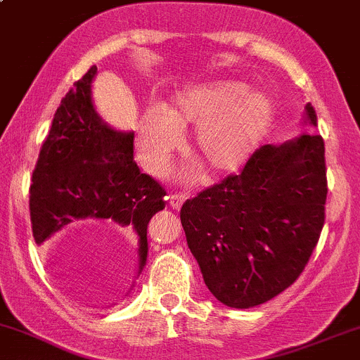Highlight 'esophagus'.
I'll use <instances>...</instances> for the list:
<instances>
[{"label": "esophagus", "instance_id": "obj_1", "mask_svg": "<svg viewBox=\"0 0 360 360\" xmlns=\"http://www.w3.org/2000/svg\"><path fill=\"white\" fill-rule=\"evenodd\" d=\"M188 196L184 195H171L169 196V207L172 208V210H179L181 207H183V203L186 201Z\"/></svg>", "mask_w": 360, "mask_h": 360}]
</instances>
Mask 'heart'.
Listing matches in <instances>:
<instances>
[{"mask_svg":"<svg viewBox=\"0 0 360 360\" xmlns=\"http://www.w3.org/2000/svg\"><path fill=\"white\" fill-rule=\"evenodd\" d=\"M274 120V105L259 90L240 82H208L179 90L171 104L141 112L136 126L140 162L159 172L179 147L181 135L195 128L191 152L212 176L240 171L259 147Z\"/></svg>","mask_w":360,"mask_h":360,"instance_id":"1","label":"heart"}]
</instances>
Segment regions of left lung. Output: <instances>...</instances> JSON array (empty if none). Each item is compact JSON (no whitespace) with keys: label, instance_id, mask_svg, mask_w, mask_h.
<instances>
[{"label":"left lung","instance_id":"obj_1","mask_svg":"<svg viewBox=\"0 0 360 360\" xmlns=\"http://www.w3.org/2000/svg\"><path fill=\"white\" fill-rule=\"evenodd\" d=\"M302 124L318 126L311 102ZM325 141L313 131L264 145L238 176L181 208L205 285L236 309L259 306L295 282L325 224Z\"/></svg>","mask_w":360,"mask_h":360}]
</instances>
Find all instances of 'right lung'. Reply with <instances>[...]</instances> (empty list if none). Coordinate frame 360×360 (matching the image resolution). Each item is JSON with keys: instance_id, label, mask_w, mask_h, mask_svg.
<instances>
[{"instance_id": "1", "label": "right lung", "mask_w": 360, "mask_h": 360, "mask_svg": "<svg viewBox=\"0 0 360 360\" xmlns=\"http://www.w3.org/2000/svg\"><path fill=\"white\" fill-rule=\"evenodd\" d=\"M96 75L92 66L63 97L39 153L30 186L34 239L41 246L71 225L105 224L136 240L138 278L147 264L148 222L164 210L165 191L133 160L135 133L97 112Z\"/></svg>"}]
</instances>
